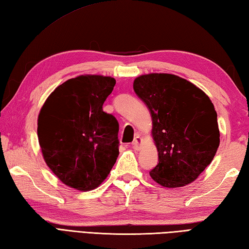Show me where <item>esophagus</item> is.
Listing matches in <instances>:
<instances>
[{"label": "esophagus", "instance_id": "obj_1", "mask_svg": "<svg viewBox=\"0 0 249 249\" xmlns=\"http://www.w3.org/2000/svg\"><path fill=\"white\" fill-rule=\"evenodd\" d=\"M141 146H142V138L138 135V136L135 137V140L132 141L131 147L135 148L136 151H139V149L141 148Z\"/></svg>", "mask_w": 249, "mask_h": 249}]
</instances>
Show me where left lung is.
I'll return each mask as SVG.
<instances>
[{
	"mask_svg": "<svg viewBox=\"0 0 249 249\" xmlns=\"http://www.w3.org/2000/svg\"><path fill=\"white\" fill-rule=\"evenodd\" d=\"M134 90L153 120L159 162L149 175L166 188L194 181L219 145L217 114L210 98L173 74L141 75L135 79Z\"/></svg>",
	"mask_w": 249,
	"mask_h": 249,
	"instance_id": "1",
	"label": "left lung"
}]
</instances>
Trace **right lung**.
Masks as SVG:
<instances>
[{
  "instance_id": "right-lung-1",
  "label": "right lung",
  "mask_w": 249,
  "mask_h": 249,
  "mask_svg": "<svg viewBox=\"0 0 249 249\" xmlns=\"http://www.w3.org/2000/svg\"><path fill=\"white\" fill-rule=\"evenodd\" d=\"M115 79L71 78L52 92L38 117V139L52 172L67 186L90 191L105 180L119 156V123L103 105Z\"/></svg>"
}]
</instances>
